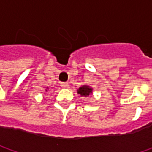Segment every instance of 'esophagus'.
<instances>
[{"instance_id": "obj_1", "label": "esophagus", "mask_w": 152, "mask_h": 152, "mask_svg": "<svg viewBox=\"0 0 152 152\" xmlns=\"http://www.w3.org/2000/svg\"><path fill=\"white\" fill-rule=\"evenodd\" d=\"M61 87L63 88V89H68L69 88V85L67 83H65V82H62L61 83Z\"/></svg>"}]
</instances>
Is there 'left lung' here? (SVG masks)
Segmentation results:
<instances>
[{
  "mask_svg": "<svg viewBox=\"0 0 152 152\" xmlns=\"http://www.w3.org/2000/svg\"><path fill=\"white\" fill-rule=\"evenodd\" d=\"M77 92L81 97H88L90 95L92 94L93 89H92V87L89 86V85H84L83 86L79 87L77 90Z\"/></svg>",
  "mask_w": 152,
  "mask_h": 152,
  "instance_id": "1",
  "label": "left lung"
}]
</instances>
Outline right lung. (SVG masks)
I'll use <instances>...</instances> for the list:
<instances>
[{
  "mask_svg": "<svg viewBox=\"0 0 152 152\" xmlns=\"http://www.w3.org/2000/svg\"><path fill=\"white\" fill-rule=\"evenodd\" d=\"M48 90H49V87H47V88H46V89H45V91H48Z\"/></svg>",
  "mask_w": 152,
  "mask_h": 152,
  "instance_id": "add662e5",
  "label": "right lung"
}]
</instances>
